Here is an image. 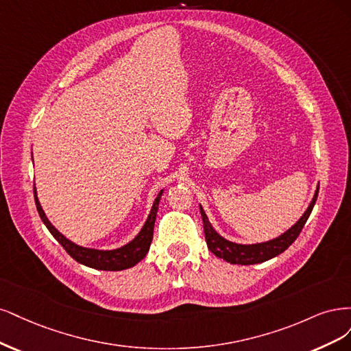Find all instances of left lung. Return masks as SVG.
Masks as SVG:
<instances>
[{
    "label": "left lung",
    "mask_w": 351,
    "mask_h": 351,
    "mask_svg": "<svg viewBox=\"0 0 351 351\" xmlns=\"http://www.w3.org/2000/svg\"><path fill=\"white\" fill-rule=\"evenodd\" d=\"M318 191H319V186L316 188L315 195L311 201L308 210L303 213V216L299 219V221H296V224H293L289 230L276 237V239H271L268 242H261V243H252V245L234 243L224 239L223 236H220L216 230L213 229L206 211L199 206L201 217H202V221H204V233H206V242H207L208 250L216 256L224 259L226 263L237 264V265L259 264L280 255L296 241V237L302 232L304 223H306V220L311 216L316 198H318Z\"/></svg>",
    "instance_id": "left-lung-1"
}]
</instances>
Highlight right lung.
Returning <instances> with one entry per match:
<instances>
[{
	"mask_svg": "<svg viewBox=\"0 0 351 351\" xmlns=\"http://www.w3.org/2000/svg\"><path fill=\"white\" fill-rule=\"evenodd\" d=\"M33 194H35L36 208H38V213H39L43 224L47 226L51 234L61 243L64 250L69 252V255L71 258H74L77 263H80L90 268H96V269L121 271V269H127V268L134 267L135 264H138L141 259L147 255V252H149L152 241H153L154 221H156V216H157V210H159V202H160V197L163 194V189L159 192V195L156 197L152 211L149 214V217H147L140 233L135 236L130 243L118 247V250H112V251H100V250H93V247H84L80 245H75L70 239H66L62 233H60L53 228L52 223L48 220V217L45 216L40 202L38 199L36 188H33Z\"/></svg>",
	"mask_w": 351,
	"mask_h": 351,
	"instance_id": "add662e5",
	"label": "right lung"
}]
</instances>
